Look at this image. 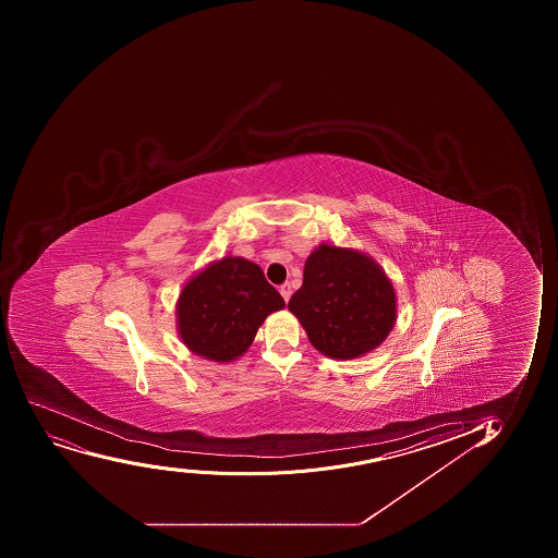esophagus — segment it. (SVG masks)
Listing matches in <instances>:
<instances>
[{
  "instance_id": "obj_1",
  "label": "esophagus",
  "mask_w": 558,
  "mask_h": 558,
  "mask_svg": "<svg viewBox=\"0 0 558 558\" xmlns=\"http://www.w3.org/2000/svg\"><path fill=\"white\" fill-rule=\"evenodd\" d=\"M280 294H282V299L286 300V302H289V299H291V283L280 286Z\"/></svg>"
}]
</instances>
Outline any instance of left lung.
I'll return each mask as SVG.
<instances>
[{
    "label": "left lung",
    "instance_id": "1",
    "mask_svg": "<svg viewBox=\"0 0 558 558\" xmlns=\"http://www.w3.org/2000/svg\"><path fill=\"white\" fill-rule=\"evenodd\" d=\"M316 351L353 360L384 343L397 322L386 270L359 248L320 243L305 259L304 283L289 302Z\"/></svg>",
    "mask_w": 558,
    "mask_h": 558
}]
</instances>
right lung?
<instances>
[{"mask_svg": "<svg viewBox=\"0 0 558 558\" xmlns=\"http://www.w3.org/2000/svg\"><path fill=\"white\" fill-rule=\"evenodd\" d=\"M283 307L286 302L258 265L223 256L183 283L177 302L178 337L191 353L227 364L247 353L265 318Z\"/></svg>", "mask_w": 558, "mask_h": 558, "instance_id": "1", "label": "right lung"}]
</instances>
